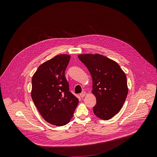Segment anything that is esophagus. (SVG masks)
Here are the masks:
<instances>
[{"instance_id": "1", "label": "esophagus", "mask_w": 157, "mask_h": 157, "mask_svg": "<svg viewBox=\"0 0 157 157\" xmlns=\"http://www.w3.org/2000/svg\"><path fill=\"white\" fill-rule=\"evenodd\" d=\"M86 95V92H85V91H83V92H82L81 94H80V96L81 97H84Z\"/></svg>"}]
</instances>
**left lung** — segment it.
Listing matches in <instances>:
<instances>
[{
    "label": "left lung",
    "mask_w": 157,
    "mask_h": 157,
    "mask_svg": "<svg viewBox=\"0 0 157 157\" xmlns=\"http://www.w3.org/2000/svg\"><path fill=\"white\" fill-rule=\"evenodd\" d=\"M88 68L92 79V93L96 97L94 114L108 120L121 110L128 93L125 72L109 58L98 54L78 56Z\"/></svg>",
    "instance_id": "8db88e82"
}]
</instances>
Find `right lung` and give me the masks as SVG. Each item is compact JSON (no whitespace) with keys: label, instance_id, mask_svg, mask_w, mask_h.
Returning <instances> with one entry per match:
<instances>
[{"label":"right lung","instance_id":"add662e5","mask_svg":"<svg viewBox=\"0 0 157 157\" xmlns=\"http://www.w3.org/2000/svg\"><path fill=\"white\" fill-rule=\"evenodd\" d=\"M71 56H56L40 65L32 77L31 97L42 117L57 126L67 124L78 99L69 89L65 71Z\"/></svg>","mask_w":157,"mask_h":157}]
</instances>
